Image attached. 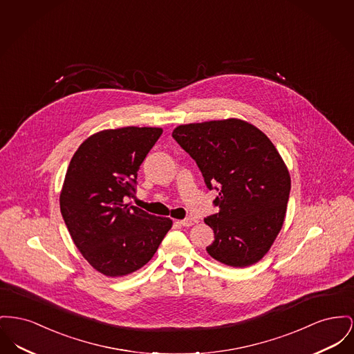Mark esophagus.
<instances>
[{
    "label": "esophagus",
    "mask_w": 354,
    "mask_h": 354,
    "mask_svg": "<svg viewBox=\"0 0 354 354\" xmlns=\"http://www.w3.org/2000/svg\"><path fill=\"white\" fill-rule=\"evenodd\" d=\"M196 222H198V221L194 219V218H186V219L180 221V225L185 226V227H189V226H194Z\"/></svg>",
    "instance_id": "1"
}]
</instances>
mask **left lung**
Instances as JSON below:
<instances>
[{
    "label": "left lung",
    "instance_id": "obj_1",
    "mask_svg": "<svg viewBox=\"0 0 354 354\" xmlns=\"http://www.w3.org/2000/svg\"><path fill=\"white\" fill-rule=\"evenodd\" d=\"M172 138L196 162L208 189L219 195L205 218L215 239L208 254L232 268L254 265L282 229L290 175L270 139L243 120L179 125Z\"/></svg>",
    "mask_w": 354,
    "mask_h": 354
}]
</instances>
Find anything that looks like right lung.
Returning <instances> with one entry per match:
<instances>
[{"label": "right lung", "instance_id": "obj_1", "mask_svg": "<svg viewBox=\"0 0 354 354\" xmlns=\"http://www.w3.org/2000/svg\"><path fill=\"white\" fill-rule=\"evenodd\" d=\"M162 128L124 127L88 138L75 152L64 180L60 209L68 231L89 265L106 277H123L153 257L169 218L125 205L138 171Z\"/></svg>", "mask_w": 354, "mask_h": 354}]
</instances>
